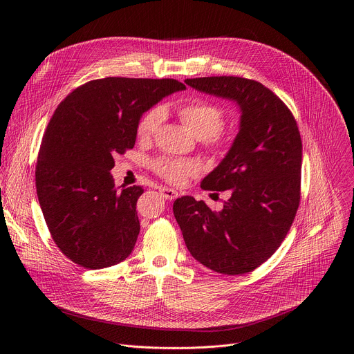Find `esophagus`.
<instances>
[{
	"mask_svg": "<svg viewBox=\"0 0 354 354\" xmlns=\"http://www.w3.org/2000/svg\"><path fill=\"white\" fill-rule=\"evenodd\" d=\"M158 190H160L161 196L164 198H167V200H174V198L178 197V192L174 190V189H169V187H165V186H160Z\"/></svg>",
	"mask_w": 354,
	"mask_h": 354,
	"instance_id": "esophagus-1",
	"label": "esophagus"
}]
</instances>
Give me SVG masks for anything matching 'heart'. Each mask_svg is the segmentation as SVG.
<instances>
[{"mask_svg":"<svg viewBox=\"0 0 354 354\" xmlns=\"http://www.w3.org/2000/svg\"><path fill=\"white\" fill-rule=\"evenodd\" d=\"M178 115L183 124L197 138H205L206 142L216 151H221L227 147L228 138L221 134L224 126V111L206 99H192L178 108ZM164 119V111L161 108H153L147 111L138 120L136 134L138 141L147 142L153 138ZM153 171L171 183H180L187 176L196 172V168L189 161L158 158L151 164Z\"/></svg>","mask_w":354,"mask_h":354,"instance_id":"1","label":"heart"}]
</instances>
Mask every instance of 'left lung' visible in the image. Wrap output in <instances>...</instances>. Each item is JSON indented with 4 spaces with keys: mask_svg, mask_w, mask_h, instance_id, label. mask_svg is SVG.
I'll list each match as a JSON object with an SVG mask.
<instances>
[{
    "mask_svg": "<svg viewBox=\"0 0 354 354\" xmlns=\"http://www.w3.org/2000/svg\"><path fill=\"white\" fill-rule=\"evenodd\" d=\"M185 82L235 100L242 115L228 154L200 185L228 190L223 210L183 196L175 200L174 214L197 262L221 274H243L274 254L294 221L301 197L299 130L283 100L255 80L223 75Z\"/></svg>",
    "mask_w": 354,
    "mask_h": 354,
    "instance_id": "8db88e82",
    "label": "left lung"
}]
</instances>
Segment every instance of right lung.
I'll use <instances>...</instances> for the list:
<instances>
[{
  "instance_id": "1",
  "label": "right lung",
  "mask_w": 354,
  "mask_h": 354,
  "mask_svg": "<svg viewBox=\"0 0 354 354\" xmlns=\"http://www.w3.org/2000/svg\"><path fill=\"white\" fill-rule=\"evenodd\" d=\"M185 88L174 78L106 77L80 85L57 106L41 138L35 180L50 235L74 263L104 269L131 254L144 190L118 192L113 157L134 147L145 111Z\"/></svg>"
}]
</instances>
